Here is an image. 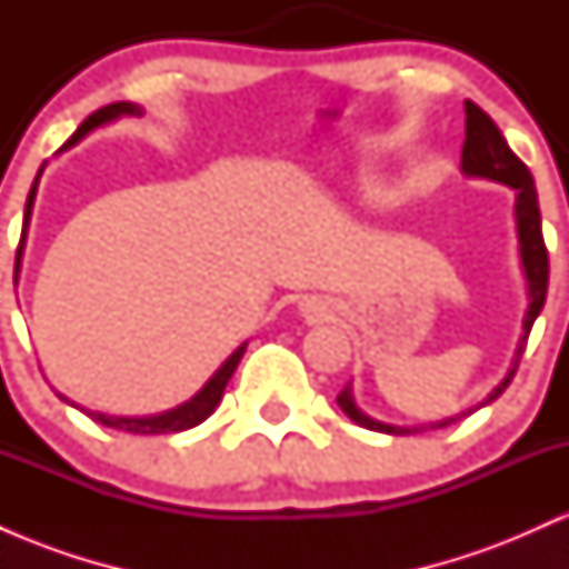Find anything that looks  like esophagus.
<instances>
[{
    "label": "esophagus",
    "instance_id": "obj_1",
    "mask_svg": "<svg viewBox=\"0 0 569 569\" xmlns=\"http://www.w3.org/2000/svg\"><path fill=\"white\" fill-rule=\"evenodd\" d=\"M302 312L307 318H321L326 312V307L321 302H312V299H310V302L302 305Z\"/></svg>",
    "mask_w": 569,
    "mask_h": 569
}]
</instances>
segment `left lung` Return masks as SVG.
<instances>
[{
  "instance_id": "8db88e82",
  "label": "left lung",
  "mask_w": 569,
  "mask_h": 569,
  "mask_svg": "<svg viewBox=\"0 0 569 569\" xmlns=\"http://www.w3.org/2000/svg\"><path fill=\"white\" fill-rule=\"evenodd\" d=\"M462 173L471 176V179H489L498 181V184H506L513 189V219H516V238H519V259H521V272H525L527 283V310L525 321H521V337L516 342L513 361L508 367L506 377L489 390V396L479 403L476 409L487 407L495 398L502 396V390L508 388L513 380L516 369H519V358L525 352L527 337H530V329L535 318L540 316L546 305V291H548V251L543 243V227H540V208H538V192H535V181L530 168L525 166L508 147V141L502 139L500 128L495 126L492 117H489L485 109L476 107L473 101H466V143H462V160H460ZM339 409L350 417L352 422H358L361 428L380 430V433L390 436H407V433H420V430L428 428H447L452 422L460 420L462 415H471L476 409L462 411L457 417H447V420L428 422V426H390V422L375 420L367 411L358 409L356 398H352V388L342 390L337 396Z\"/></svg>"
}]
</instances>
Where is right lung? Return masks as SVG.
Wrapping results in <instances>:
<instances>
[{"label":"right lung","instance_id":"obj_1","mask_svg":"<svg viewBox=\"0 0 569 569\" xmlns=\"http://www.w3.org/2000/svg\"><path fill=\"white\" fill-rule=\"evenodd\" d=\"M143 109L139 103H130V101H117V103H109V107L98 109L88 117V120L82 122L80 128L74 130V136L63 143L61 149H58L56 154L67 152V149L74 147V143H80L84 136L93 133L96 128H103L109 126V122L120 120V117H141ZM44 166L48 162H42V168L37 171V179L34 184H31V192L29 198H26V211H23V230H21V243H18V253H16V280H18V272H21V264H23V248H26V238H29V221H31V211H34V200H37V187H39V176H42ZM246 345H240L238 350L232 352L230 358H227L221 367L213 371L211 377H208V382L202 385V388L194 393L189 401L181 403V407L176 409H168V411H160V415H147V417H120V415H103V411H93V409H84L80 403L69 401L63 393H56L61 401H67L69 407L84 411V415L90 417V420H96L98 426H107V428H114V430H126V433H139V436H160V433H179V430H189L194 426H200L206 417L213 415V409L219 407L221 396H224V388L227 382H230V377L234 375V369H238L240 358H243L246 352Z\"/></svg>","mask_w":569,"mask_h":569}]
</instances>
